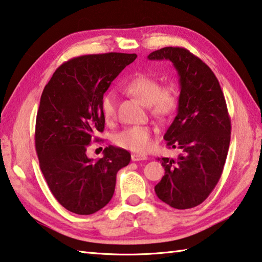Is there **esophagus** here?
I'll return each instance as SVG.
<instances>
[{
  "mask_svg": "<svg viewBox=\"0 0 262 262\" xmlns=\"http://www.w3.org/2000/svg\"><path fill=\"white\" fill-rule=\"evenodd\" d=\"M147 157L144 155H139V154H133L132 155V160L133 161H141V160H146Z\"/></svg>",
  "mask_w": 262,
  "mask_h": 262,
  "instance_id": "34e87169",
  "label": "esophagus"
}]
</instances>
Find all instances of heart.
<instances>
[{
    "label": "heart",
    "mask_w": 262,
    "mask_h": 262,
    "mask_svg": "<svg viewBox=\"0 0 262 262\" xmlns=\"http://www.w3.org/2000/svg\"><path fill=\"white\" fill-rule=\"evenodd\" d=\"M125 92L130 96L149 106L154 117L165 120L177 112L180 105V90L178 85L170 82L160 85L159 80L154 75L136 73L126 82ZM101 110L106 122L116 118L117 98L112 92L102 97ZM115 143L123 149L145 154L154 144V129L150 126H133L125 128L115 136Z\"/></svg>",
    "instance_id": "heart-1"
}]
</instances>
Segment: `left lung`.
I'll use <instances>...</instances> for the list:
<instances>
[{"label": "left lung", "instance_id": "left-lung-1", "mask_svg": "<svg viewBox=\"0 0 262 262\" xmlns=\"http://www.w3.org/2000/svg\"><path fill=\"white\" fill-rule=\"evenodd\" d=\"M147 58L172 61L181 85L178 116L164 139L182 154L158 158L165 175L155 191L170 207L192 208L210 196L227 159L231 122L225 95L213 71L185 48L165 47Z\"/></svg>", "mask_w": 262, "mask_h": 262}]
</instances>
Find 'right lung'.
<instances>
[{
	"instance_id": "1",
	"label": "right lung",
	"mask_w": 262,
	"mask_h": 262,
	"mask_svg": "<svg viewBox=\"0 0 262 262\" xmlns=\"http://www.w3.org/2000/svg\"><path fill=\"white\" fill-rule=\"evenodd\" d=\"M136 54L84 55L61 64L42 92L35 123V149L51 193L66 210L89 215L115 193L118 170L130 154L106 146L94 161L85 152L105 125L101 110L104 93Z\"/></svg>"
}]
</instances>
